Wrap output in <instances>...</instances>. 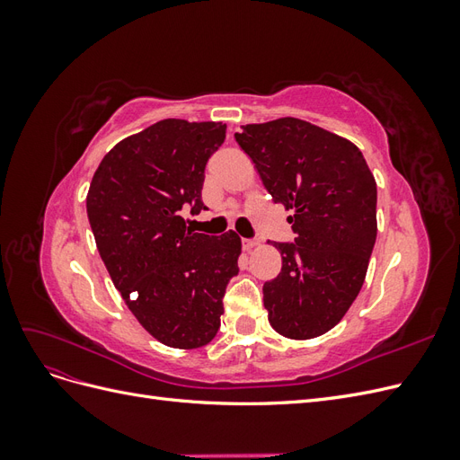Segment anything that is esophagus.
<instances>
[{
	"mask_svg": "<svg viewBox=\"0 0 460 460\" xmlns=\"http://www.w3.org/2000/svg\"><path fill=\"white\" fill-rule=\"evenodd\" d=\"M242 245H243L245 252H252L253 247H257V245H259V240H255V238H249V240H247V238H243V240H242Z\"/></svg>",
	"mask_w": 460,
	"mask_h": 460,
	"instance_id": "esophagus-1",
	"label": "esophagus"
}]
</instances>
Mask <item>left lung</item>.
I'll return each instance as SVG.
<instances>
[{
  "label": "left lung",
  "instance_id": "1",
  "mask_svg": "<svg viewBox=\"0 0 460 460\" xmlns=\"http://www.w3.org/2000/svg\"><path fill=\"white\" fill-rule=\"evenodd\" d=\"M235 142L274 203L294 211V242H274L282 272L264 282L270 326L311 340L336 326L363 288L376 243V182L349 140L299 119L245 124Z\"/></svg>",
  "mask_w": 460,
  "mask_h": 460
}]
</instances>
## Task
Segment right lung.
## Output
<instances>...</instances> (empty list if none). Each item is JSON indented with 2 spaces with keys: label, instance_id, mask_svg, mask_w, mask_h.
Here are the masks:
<instances>
[{
  "label": "right lung",
  "instance_id": "obj_1",
  "mask_svg": "<svg viewBox=\"0 0 460 460\" xmlns=\"http://www.w3.org/2000/svg\"><path fill=\"white\" fill-rule=\"evenodd\" d=\"M225 137L222 122L159 120L107 153L86 198L111 280L151 336L178 349L217 336L222 299L240 272L238 234H199L182 218L207 208L205 166Z\"/></svg>",
  "mask_w": 460,
  "mask_h": 460
}]
</instances>
